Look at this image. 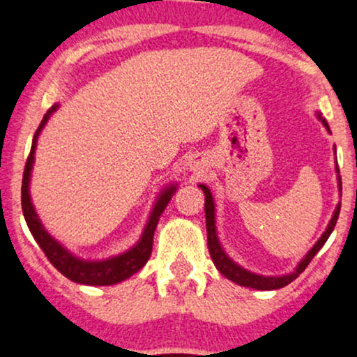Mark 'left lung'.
I'll return each mask as SVG.
<instances>
[{"instance_id":"1","label":"left lung","mask_w":357,"mask_h":357,"mask_svg":"<svg viewBox=\"0 0 357 357\" xmlns=\"http://www.w3.org/2000/svg\"><path fill=\"white\" fill-rule=\"evenodd\" d=\"M318 117H320V116H318ZM321 122H324L325 128L328 129L327 121H325V119H321ZM337 172H339V168H337ZM199 187H201V189L204 190V195H206L204 213H206V228H208V248H209V254H211V259H213L214 266H216L218 271H220L221 274L225 275V278H228L229 281L236 282V284H240V286L254 287V289H260V291L279 289V287H284V286L289 284V282H293L294 279H296L298 275H300L301 272L305 271L306 267H308V264L312 262L313 257L318 254V250H320V248L324 247L325 241L328 240V236H331V233L333 231V228H335L337 220H339L340 206H337L335 213H333L331 223H328L327 229H325V233L320 236V240L317 241L315 247H313L312 250H310L308 254H306V257L301 260L300 266L296 267V271H294L293 274L281 275V278H266V275H257V274H252V272L241 269V267L236 266V264L233 262L231 259H228V255H226L225 252H223V248H221L220 241H218L216 226H214V202H213V195H211L209 189L206 185H199ZM340 187H342V183H340Z\"/></svg>"}]
</instances>
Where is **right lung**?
Segmentation results:
<instances>
[{
    "label": "right lung",
    "mask_w": 357,
    "mask_h": 357,
    "mask_svg": "<svg viewBox=\"0 0 357 357\" xmlns=\"http://www.w3.org/2000/svg\"><path fill=\"white\" fill-rule=\"evenodd\" d=\"M57 109V105L52 107L47 114H45L44 119H42L39 129H37L36 136H33L32 148H30V155L26 158L25 170H24V180H22V209H24V216L26 225H29L30 233L33 235L39 247L42 248L45 257L49 259V262L56 267L57 271L63 275H66L71 281L79 282V284H88V286H110L116 284V282L124 281V279L131 278L134 272H137L144 264L148 262L149 255H151L153 250V235H155L156 225H158L160 216L167 208L168 201L172 199V194H174L175 187H170L165 192L160 195L158 202L155 204V209H153L151 216H149V221L144 228L143 236H141L139 243L136 247L131 248L126 254L112 257V259L102 260V262H86V260H79L76 257H73L70 252L64 250L57 241L42 228L39 218H37L36 209H33L32 201H30L29 194V180H30V170H32L33 163V153H36V144L37 137L42 131V128L45 126L47 119L51 117V114Z\"/></svg>",
    "instance_id": "1"
}]
</instances>
